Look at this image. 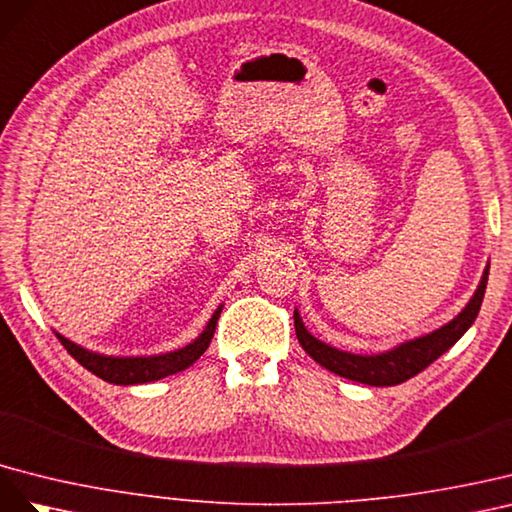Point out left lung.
Returning <instances> with one entry per match:
<instances>
[{
  "mask_svg": "<svg viewBox=\"0 0 512 512\" xmlns=\"http://www.w3.org/2000/svg\"><path fill=\"white\" fill-rule=\"evenodd\" d=\"M487 279H489V266L485 268L483 279H480V285L474 291L470 302L465 304V309L455 319L448 321L446 326L425 334V337L405 341L384 354L360 356V354L341 352L337 347L321 343L304 328L298 311H294L296 337L304 352L332 373L367 386H397L407 382L410 377L418 375L420 371H425L433 360H437L444 352H448V349L467 332V328L474 324V319L480 311V304H483V298H485Z\"/></svg>",
  "mask_w": 512,
  "mask_h": 512,
  "instance_id": "8db88e82",
  "label": "left lung"
}]
</instances>
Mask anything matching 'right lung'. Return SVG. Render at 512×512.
Instances as JSON below:
<instances>
[{"mask_svg":"<svg viewBox=\"0 0 512 512\" xmlns=\"http://www.w3.org/2000/svg\"><path fill=\"white\" fill-rule=\"evenodd\" d=\"M223 306H218L214 311L212 319L208 321V326L203 328V332L199 337L188 343L182 349H175V352L169 354H160V356H102L96 352H90L77 343L68 341L62 334H57V339L66 347V352L75 358L81 367H85L87 371H92L96 377L105 379L109 384H118V386H133V384H148V382H156V379H163L167 375L180 373L184 369L191 367V364L206 352L214 330H216V321L221 317Z\"/></svg>","mask_w":512,"mask_h":512,"instance_id":"right-lung-1","label":"right lung"}]
</instances>
